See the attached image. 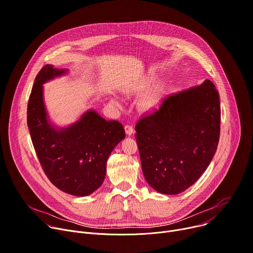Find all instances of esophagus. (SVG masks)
<instances>
[{"instance_id": "34e87169", "label": "esophagus", "mask_w": 253, "mask_h": 253, "mask_svg": "<svg viewBox=\"0 0 253 253\" xmlns=\"http://www.w3.org/2000/svg\"><path fill=\"white\" fill-rule=\"evenodd\" d=\"M124 129H125V133H126L128 136H131V135L134 133V129H133L132 126L126 125V126L124 127Z\"/></svg>"}]
</instances>
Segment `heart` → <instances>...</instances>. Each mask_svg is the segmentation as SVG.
Masks as SVG:
<instances>
[{
  "label": "heart",
  "instance_id": "heart-1",
  "mask_svg": "<svg viewBox=\"0 0 253 253\" xmlns=\"http://www.w3.org/2000/svg\"><path fill=\"white\" fill-rule=\"evenodd\" d=\"M152 81H153L152 78H147L146 80H144L138 85V87H137V91H143L147 89L150 86ZM163 98H164V86L162 84H156L139 99L137 107H138V110L142 113H146V114L152 113L160 106V104H162ZM111 103L116 107L121 106L120 102L114 97L111 98Z\"/></svg>",
  "mask_w": 253,
  "mask_h": 253
}]
</instances>
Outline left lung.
Segmentation results:
<instances>
[{
	"label": "left lung",
	"instance_id": "8db88e82",
	"mask_svg": "<svg viewBox=\"0 0 253 253\" xmlns=\"http://www.w3.org/2000/svg\"><path fill=\"white\" fill-rule=\"evenodd\" d=\"M220 120L219 94L209 80L168 97L139 120L135 138L148 185L164 195L193 186L216 153Z\"/></svg>",
	"mask_w": 253,
	"mask_h": 253
}]
</instances>
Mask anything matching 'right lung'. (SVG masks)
<instances>
[{
  "mask_svg": "<svg viewBox=\"0 0 253 253\" xmlns=\"http://www.w3.org/2000/svg\"><path fill=\"white\" fill-rule=\"evenodd\" d=\"M70 73L46 64L38 73L29 97L27 124L40 165L60 191L85 197L105 179L107 160L125 138L118 121H106L94 109L86 110L74 123L58 126L51 121L44 102L43 84Z\"/></svg>",
  "mask_w": 253,
  "mask_h": 253,
  "instance_id": "right-lung-1",
  "label": "right lung"
}]
</instances>
